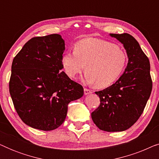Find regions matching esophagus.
<instances>
[{"mask_svg": "<svg viewBox=\"0 0 159 159\" xmlns=\"http://www.w3.org/2000/svg\"><path fill=\"white\" fill-rule=\"evenodd\" d=\"M84 95H89V94H90V93H92V91H91L90 90H88V89H87V88H84Z\"/></svg>", "mask_w": 159, "mask_h": 159, "instance_id": "esophagus-1", "label": "esophagus"}]
</instances>
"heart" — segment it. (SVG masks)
I'll return each instance as SVG.
<instances>
[{
	"mask_svg": "<svg viewBox=\"0 0 159 159\" xmlns=\"http://www.w3.org/2000/svg\"><path fill=\"white\" fill-rule=\"evenodd\" d=\"M127 63L123 49L113 43L92 38L76 43L75 52H66L61 58L63 68L69 77L75 79L85 68L86 82L98 88H107L116 82Z\"/></svg>",
	"mask_w": 159,
	"mask_h": 159,
	"instance_id": "heart-1",
	"label": "heart"
}]
</instances>
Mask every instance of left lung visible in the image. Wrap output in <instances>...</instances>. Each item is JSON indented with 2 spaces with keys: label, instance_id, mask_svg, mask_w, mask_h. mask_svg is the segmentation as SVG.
Segmentation results:
<instances>
[{
  "label": "left lung",
  "instance_id": "1",
  "mask_svg": "<svg viewBox=\"0 0 159 159\" xmlns=\"http://www.w3.org/2000/svg\"><path fill=\"white\" fill-rule=\"evenodd\" d=\"M125 47L127 66L119 80L108 88L95 92L101 100L92 119L100 129L121 132L140 118L152 90L150 61L138 41L127 33L110 34Z\"/></svg>",
  "mask_w": 159,
  "mask_h": 159
}]
</instances>
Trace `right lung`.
Segmentation results:
<instances>
[{"label":"right lung","mask_w":159,"mask_h":159,"mask_svg":"<svg viewBox=\"0 0 159 159\" xmlns=\"http://www.w3.org/2000/svg\"><path fill=\"white\" fill-rule=\"evenodd\" d=\"M65 43L58 34L27 42L12 62L9 92L23 122L43 131L60 127L68 104L82 97L83 88L63 69Z\"/></svg>","instance_id":"obj_1"}]
</instances>
